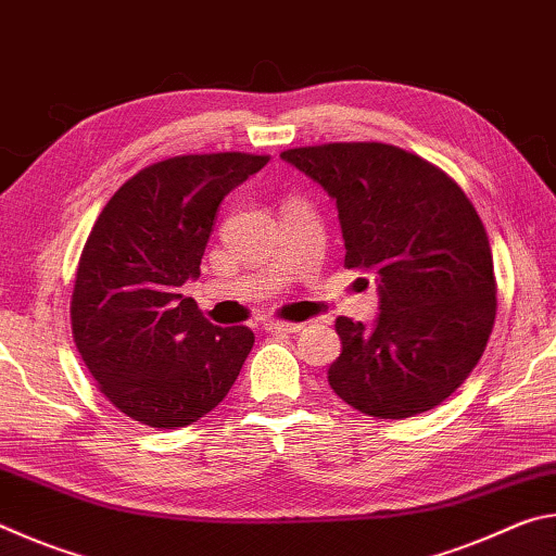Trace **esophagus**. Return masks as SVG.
I'll return each mask as SVG.
<instances>
[{"mask_svg":"<svg viewBox=\"0 0 556 556\" xmlns=\"http://www.w3.org/2000/svg\"><path fill=\"white\" fill-rule=\"evenodd\" d=\"M262 328H265L267 333H299L301 324H287V321H265L262 324Z\"/></svg>","mask_w":556,"mask_h":556,"instance_id":"34e87169","label":"esophagus"}]
</instances>
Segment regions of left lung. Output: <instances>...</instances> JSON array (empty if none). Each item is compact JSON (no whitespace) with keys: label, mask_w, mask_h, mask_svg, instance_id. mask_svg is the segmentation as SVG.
Returning a JSON list of instances; mask_svg holds the SVG:
<instances>
[{"label":"left lung","mask_w":556,"mask_h":556,"mask_svg":"<svg viewBox=\"0 0 556 556\" xmlns=\"http://www.w3.org/2000/svg\"><path fill=\"white\" fill-rule=\"evenodd\" d=\"M331 195L345 267L375 275L372 326L338 316L343 351L328 384L353 409L404 419L434 409L476 368L495 324L491 242L441 168L380 142L281 152Z\"/></svg>","instance_id":"1"}]
</instances>
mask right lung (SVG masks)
Returning a JSON list of instances; mask_svg holds the SVG:
<instances>
[{
	"label": "right lung",
	"mask_w": 556,
	"mask_h": 556,
	"mask_svg": "<svg viewBox=\"0 0 556 556\" xmlns=\"http://www.w3.org/2000/svg\"><path fill=\"white\" fill-rule=\"evenodd\" d=\"M269 156H172L122 184L88 235L71 299L73 341L100 392L147 427L218 407L255 333L213 326L186 279L201 275L220 201Z\"/></svg>",
	"instance_id": "right-lung-1"
}]
</instances>
